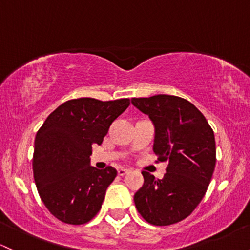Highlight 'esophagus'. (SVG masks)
Returning a JSON list of instances; mask_svg holds the SVG:
<instances>
[{
  "mask_svg": "<svg viewBox=\"0 0 250 250\" xmlns=\"http://www.w3.org/2000/svg\"><path fill=\"white\" fill-rule=\"evenodd\" d=\"M117 173H119V175H121V177H123V175H125V174L129 173V169H127V168H119V169H117Z\"/></svg>",
  "mask_w": 250,
  "mask_h": 250,
  "instance_id": "34e87169",
  "label": "esophagus"
}]
</instances>
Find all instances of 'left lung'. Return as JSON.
I'll return each mask as SVG.
<instances>
[{"label": "left lung", "instance_id": "1", "mask_svg": "<svg viewBox=\"0 0 250 250\" xmlns=\"http://www.w3.org/2000/svg\"><path fill=\"white\" fill-rule=\"evenodd\" d=\"M155 127L153 150L167 161L163 179L146 171L144 185L134 194L140 215L153 226L178 223L197 208L208 190L216 165L212 128L193 104L178 96L131 98Z\"/></svg>", "mask_w": 250, "mask_h": 250}]
</instances>
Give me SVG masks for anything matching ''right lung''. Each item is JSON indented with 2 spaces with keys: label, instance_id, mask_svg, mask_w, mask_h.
<instances>
[{
  "label": "right lung",
  "instance_id": "obj_1",
  "mask_svg": "<svg viewBox=\"0 0 250 250\" xmlns=\"http://www.w3.org/2000/svg\"><path fill=\"white\" fill-rule=\"evenodd\" d=\"M115 101L77 98L59 105L38 130L33 174L41 201L59 221L87 223L101 210L117 171L90 165L92 145H101L109 127L129 106Z\"/></svg>",
  "mask_w": 250,
  "mask_h": 250
}]
</instances>
